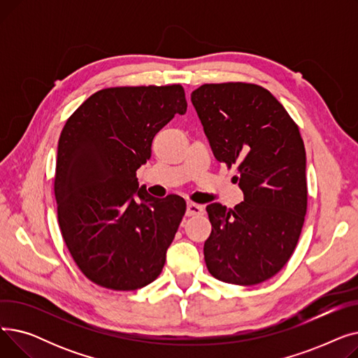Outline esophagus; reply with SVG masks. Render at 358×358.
I'll list each match as a JSON object with an SVG mask.
<instances>
[{
	"label": "esophagus",
	"instance_id": "34e87169",
	"mask_svg": "<svg viewBox=\"0 0 358 358\" xmlns=\"http://www.w3.org/2000/svg\"><path fill=\"white\" fill-rule=\"evenodd\" d=\"M203 206L201 204H196V203H189L187 204V216H199L203 213Z\"/></svg>",
	"mask_w": 358,
	"mask_h": 358
}]
</instances>
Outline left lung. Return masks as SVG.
<instances>
[{
    "label": "left lung",
    "mask_w": 358,
    "mask_h": 358,
    "mask_svg": "<svg viewBox=\"0 0 358 358\" xmlns=\"http://www.w3.org/2000/svg\"><path fill=\"white\" fill-rule=\"evenodd\" d=\"M192 103L213 155L243 192L234 209L209 204L204 242L209 273L224 283L254 286L283 268L308 209L306 152L297 124L273 94L257 84H204Z\"/></svg>",
    "instance_id": "left-lung-1"
}]
</instances>
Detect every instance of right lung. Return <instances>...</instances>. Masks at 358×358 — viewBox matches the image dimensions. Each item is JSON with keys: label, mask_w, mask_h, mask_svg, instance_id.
<instances>
[{"label": "right lung", "mask_w": 358, "mask_h": 358, "mask_svg": "<svg viewBox=\"0 0 358 358\" xmlns=\"http://www.w3.org/2000/svg\"><path fill=\"white\" fill-rule=\"evenodd\" d=\"M187 101L180 84L94 92L66 120L58 142L55 197L66 247L94 285L129 292L161 274L185 200L157 199L136 169L154 136Z\"/></svg>", "instance_id": "right-lung-1"}]
</instances>
